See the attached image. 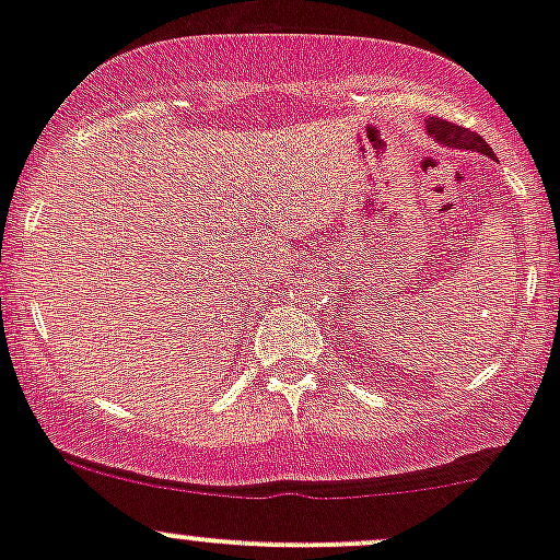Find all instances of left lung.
Instances as JSON below:
<instances>
[{
    "label": "left lung",
    "instance_id": "1",
    "mask_svg": "<svg viewBox=\"0 0 560 560\" xmlns=\"http://www.w3.org/2000/svg\"><path fill=\"white\" fill-rule=\"evenodd\" d=\"M424 125H427V136L435 138L438 143H443V147L465 149V152H480V154H486V158H494V152L489 149V143H486L478 133H472V130L459 128V125H451V122H446V119H438V117L424 119Z\"/></svg>",
    "mask_w": 560,
    "mask_h": 560
}]
</instances>
